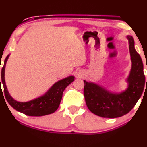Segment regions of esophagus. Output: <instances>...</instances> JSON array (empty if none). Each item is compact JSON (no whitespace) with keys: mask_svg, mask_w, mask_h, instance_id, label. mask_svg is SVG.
I'll use <instances>...</instances> for the list:
<instances>
[{"mask_svg":"<svg viewBox=\"0 0 147 147\" xmlns=\"http://www.w3.org/2000/svg\"><path fill=\"white\" fill-rule=\"evenodd\" d=\"M78 75L79 77H83L84 76V72L82 71V70H80V71L78 72Z\"/></svg>","mask_w":147,"mask_h":147,"instance_id":"1","label":"esophagus"}]
</instances>
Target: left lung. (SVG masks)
<instances>
[{
  "instance_id": "obj_1",
  "label": "left lung",
  "mask_w": 147,
  "mask_h": 147,
  "mask_svg": "<svg viewBox=\"0 0 147 147\" xmlns=\"http://www.w3.org/2000/svg\"><path fill=\"white\" fill-rule=\"evenodd\" d=\"M127 38L132 63L127 79V89L120 93H113L99 85L84 81V94L86 105L91 112L98 116L114 118L127 114L142 96L146 86L142 59L136 51L132 36L127 35Z\"/></svg>"
}]
</instances>
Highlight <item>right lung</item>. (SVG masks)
Here are the masks:
<instances>
[{"instance_id": "right-lung-1", "label": "right lung", "mask_w": 147, "mask_h": 147, "mask_svg": "<svg viewBox=\"0 0 147 147\" xmlns=\"http://www.w3.org/2000/svg\"><path fill=\"white\" fill-rule=\"evenodd\" d=\"M9 55L7 56L4 61V65L1 70L0 86L3 85L5 98L10 105L18 112L31 116H42L52 114L59 107L62 98L63 92L69 84L75 80L74 76H69L66 78L58 81L49 88V90L42 96L31 100L27 102H19L13 99L9 93L5 80V70ZM1 64V63H0ZM1 69V65H0ZM2 89H1V91ZM3 93V92H2Z\"/></svg>"}]
</instances>
